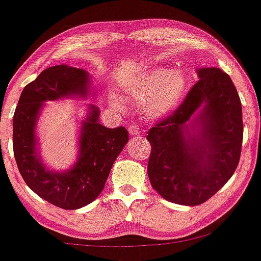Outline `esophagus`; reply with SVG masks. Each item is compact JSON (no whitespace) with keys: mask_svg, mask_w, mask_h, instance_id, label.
<instances>
[{"mask_svg":"<svg viewBox=\"0 0 261 261\" xmlns=\"http://www.w3.org/2000/svg\"><path fill=\"white\" fill-rule=\"evenodd\" d=\"M128 133H130L131 136H140V128L136 125H131L128 127Z\"/></svg>","mask_w":261,"mask_h":261,"instance_id":"obj_1","label":"esophagus"}]
</instances>
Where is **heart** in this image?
Instances as JSON below:
<instances>
[{
  "label": "heart",
  "mask_w": 261,
  "mask_h": 261,
  "mask_svg": "<svg viewBox=\"0 0 261 261\" xmlns=\"http://www.w3.org/2000/svg\"><path fill=\"white\" fill-rule=\"evenodd\" d=\"M187 80L184 73L171 68H156L122 85L128 95L140 100V112L148 120H161L177 108L186 92ZM111 103L122 108V100L111 95Z\"/></svg>",
  "instance_id": "1"
}]
</instances>
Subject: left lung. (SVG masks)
I'll use <instances>...</instances> for the list:
<instances>
[{
    "instance_id": "obj_1",
    "label": "left lung",
    "mask_w": 261,
    "mask_h": 261,
    "mask_svg": "<svg viewBox=\"0 0 261 261\" xmlns=\"http://www.w3.org/2000/svg\"><path fill=\"white\" fill-rule=\"evenodd\" d=\"M199 80L177 111L148 131L150 185L181 205L206 202L240 162L243 121L240 96L219 68L197 69Z\"/></svg>"
}]
</instances>
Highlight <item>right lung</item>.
<instances>
[{
  "label": "right lung",
  "instance_id": "1",
  "mask_svg": "<svg viewBox=\"0 0 261 261\" xmlns=\"http://www.w3.org/2000/svg\"><path fill=\"white\" fill-rule=\"evenodd\" d=\"M93 77L84 69L59 64L41 71L21 91L13 117V152L25 184L37 196L62 209H80L92 203L105 188L115 159L128 141L125 127L99 124V109L86 105L79 122L76 161L55 170L41 156L37 121L46 102L95 97Z\"/></svg>",
  "mask_w": 261,
  "mask_h": 261
}]
</instances>
